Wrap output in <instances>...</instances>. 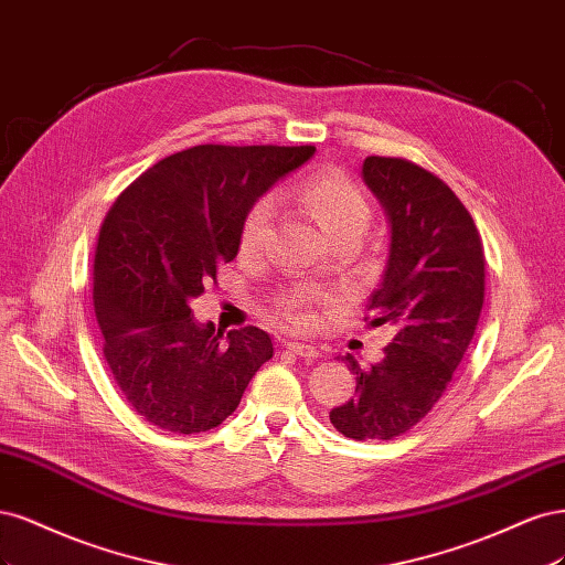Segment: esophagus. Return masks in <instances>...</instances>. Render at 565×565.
<instances>
[{
    "instance_id": "esophagus-1",
    "label": "esophagus",
    "mask_w": 565,
    "mask_h": 565,
    "mask_svg": "<svg viewBox=\"0 0 565 565\" xmlns=\"http://www.w3.org/2000/svg\"><path fill=\"white\" fill-rule=\"evenodd\" d=\"M286 350L302 356V359H307V361L319 356V350L315 348V344H305V342H286Z\"/></svg>"
}]
</instances>
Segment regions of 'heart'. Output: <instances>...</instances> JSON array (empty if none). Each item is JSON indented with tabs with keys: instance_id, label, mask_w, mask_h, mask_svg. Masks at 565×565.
<instances>
[{
	"instance_id": "obj_1",
	"label": "heart",
	"mask_w": 565,
	"mask_h": 565,
	"mask_svg": "<svg viewBox=\"0 0 565 565\" xmlns=\"http://www.w3.org/2000/svg\"><path fill=\"white\" fill-rule=\"evenodd\" d=\"M296 196L305 211L315 217L323 232H329L333 239L348 232H363L369 225L371 206L369 199L352 183V180L335 171L323 169L317 173H309L296 185ZM271 223V202L269 199H260L250 206V211L244 217L239 244L242 250H256L263 246L267 230ZM323 290H315L307 286L288 288L284 294L275 298L271 305V319L286 326V329L302 331L307 326L315 323V307L323 302Z\"/></svg>"
}]
</instances>
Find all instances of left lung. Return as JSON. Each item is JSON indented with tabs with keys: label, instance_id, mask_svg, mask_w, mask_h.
Segmentation results:
<instances>
[{
	"label": "left lung",
	"instance_id": "obj_1",
	"mask_svg": "<svg viewBox=\"0 0 565 565\" xmlns=\"http://www.w3.org/2000/svg\"><path fill=\"white\" fill-rule=\"evenodd\" d=\"M363 180L392 225L390 260L369 300L371 326L394 338L382 361L356 373V396L331 411L348 439L390 441L436 406L475 338L486 256L469 211L439 175L404 157H369Z\"/></svg>",
	"mask_w": 565,
	"mask_h": 565
}]
</instances>
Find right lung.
I'll use <instances>...</instances> for the list:
<instances>
[{
  "mask_svg": "<svg viewBox=\"0 0 565 565\" xmlns=\"http://www.w3.org/2000/svg\"><path fill=\"white\" fill-rule=\"evenodd\" d=\"M315 145H194L157 161L107 211L94 256L103 356L129 406L173 434L209 431L275 354L271 338L192 319L190 300L239 253L244 217Z\"/></svg>",
  "mask_w": 565,
  "mask_h": 565,
  "instance_id": "right-lung-1",
  "label": "right lung"
}]
</instances>
